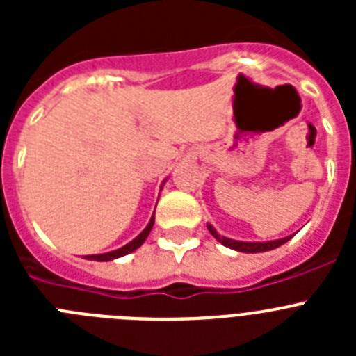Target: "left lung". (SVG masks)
<instances>
[{"label":"left lung","instance_id":"1","mask_svg":"<svg viewBox=\"0 0 356 356\" xmlns=\"http://www.w3.org/2000/svg\"><path fill=\"white\" fill-rule=\"evenodd\" d=\"M209 232L212 234V237L216 241H219L222 246L229 248V250H235V251H241V253H264V251H271L280 248L282 244H285L287 241H291L294 237V234L287 235L284 238H276V241H264V242H250V241H235V238H228L225 235H219L217 234V229L213 228L212 225H207Z\"/></svg>","mask_w":356,"mask_h":356}]
</instances>
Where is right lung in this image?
Returning a JSON list of instances; mask_svg holds the SVG:
<instances>
[{"label": "right lung", "instance_id": "obj_1", "mask_svg": "<svg viewBox=\"0 0 356 356\" xmlns=\"http://www.w3.org/2000/svg\"><path fill=\"white\" fill-rule=\"evenodd\" d=\"M168 180H163L162 185H160V191H162L163 184H165ZM153 225H155V212H153V216H151L149 222H147L146 228L140 232L137 237L134 238V241H130L128 244H124L122 248H119V250H114V251H108V253H97V254H85L83 259L85 260H94V262H110V260H115V259H121V257H124V254L131 253V251L139 250L140 246L144 244V241L147 238V235H149L151 228H153Z\"/></svg>", "mask_w": 356, "mask_h": 356}]
</instances>
